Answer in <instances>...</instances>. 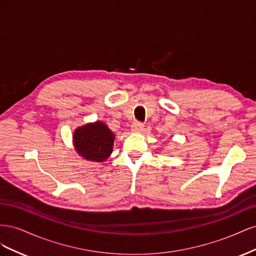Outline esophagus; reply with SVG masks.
I'll use <instances>...</instances> for the list:
<instances>
[{
  "label": "esophagus",
  "mask_w": 256,
  "mask_h": 256,
  "mask_svg": "<svg viewBox=\"0 0 256 256\" xmlns=\"http://www.w3.org/2000/svg\"><path fill=\"white\" fill-rule=\"evenodd\" d=\"M143 127H144V125L141 122H134L132 124V126H131L134 132H141V131L143 130Z\"/></svg>",
  "instance_id": "34e87169"
}]
</instances>
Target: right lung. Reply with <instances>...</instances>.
I'll return each mask as SVG.
<instances>
[{"instance_id": "right-lung-1", "label": "right lung", "mask_w": 256, "mask_h": 256, "mask_svg": "<svg viewBox=\"0 0 256 256\" xmlns=\"http://www.w3.org/2000/svg\"><path fill=\"white\" fill-rule=\"evenodd\" d=\"M74 143L76 152L83 158L104 162L112 152L114 134L104 122H96L76 129Z\"/></svg>"}]
</instances>
